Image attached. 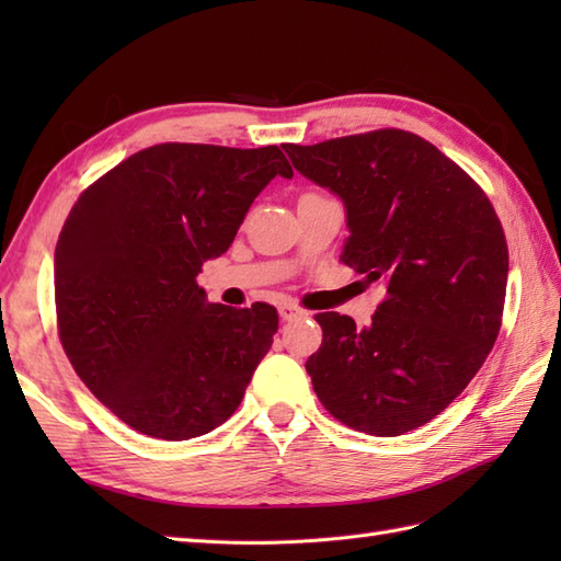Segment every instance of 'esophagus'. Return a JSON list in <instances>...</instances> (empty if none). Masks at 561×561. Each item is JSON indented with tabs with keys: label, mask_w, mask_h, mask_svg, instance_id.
<instances>
[{
	"label": "esophagus",
	"mask_w": 561,
	"mask_h": 561,
	"mask_svg": "<svg viewBox=\"0 0 561 561\" xmlns=\"http://www.w3.org/2000/svg\"><path fill=\"white\" fill-rule=\"evenodd\" d=\"M304 316V311L299 306H294V304H282L279 306V318L282 320H296V318H301Z\"/></svg>",
	"instance_id": "esophagus-1"
}]
</instances>
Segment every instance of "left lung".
<instances>
[{"instance_id":"8db88e82","label":"left lung","mask_w":561,"mask_h":561,"mask_svg":"<svg viewBox=\"0 0 561 561\" xmlns=\"http://www.w3.org/2000/svg\"><path fill=\"white\" fill-rule=\"evenodd\" d=\"M284 151L342 199L344 265L388 294L366 328L316 316L323 344L306 362L316 396L356 432H412L460 396L494 347L508 277L502 221L460 165L404 129Z\"/></svg>"}]
</instances>
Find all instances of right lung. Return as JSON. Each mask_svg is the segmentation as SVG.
I'll return each mask as SVG.
<instances>
[{
    "label": "right lung",
    "instance_id": "1",
    "mask_svg": "<svg viewBox=\"0 0 561 561\" xmlns=\"http://www.w3.org/2000/svg\"><path fill=\"white\" fill-rule=\"evenodd\" d=\"M274 175L277 147L157 145L83 193L55 248L59 340L87 388L135 432L187 440L224 424L272 347L270 304H209L224 255Z\"/></svg>",
    "mask_w": 561,
    "mask_h": 561
}]
</instances>
